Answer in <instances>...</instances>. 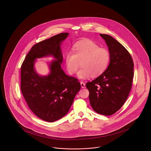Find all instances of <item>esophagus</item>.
Wrapping results in <instances>:
<instances>
[{
  "label": "esophagus",
  "instance_id": "1",
  "mask_svg": "<svg viewBox=\"0 0 151 151\" xmlns=\"http://www.w3.org/2000/svg\"><path fill=\"white\" fill-rule=\"evenodd\" d=\"M80 85H81V88H85V87H86V84H85V83H84V82H83V81H80Z\"/></svg>",
  "mask_w": 151,
  "mask_h": 151
}]
</instances>
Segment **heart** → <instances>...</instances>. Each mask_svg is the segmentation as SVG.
Masks as SVG:
<instances>
[{
	"label": "heart",
	"instance_id": "heart-1",
	"mask_svg": "<svg viewBox=\"0 0 151 151\" xmlns=\"http://www.w3.org/2000/svg\"><path fill=\"white\" fill-rule=\"evenodd\" d=\"M73 51H68L65 56V63L68 73H75L80 65L77 76L80 79H87L92 75L98 76L106 70L111 60L109 51L90 40L81 41L73 46Z\"/></svg>",
	"mask_w": 151,
	"mask_h": 151
}]
</instances>
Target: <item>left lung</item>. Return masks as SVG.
Here are the masks:
<instances>
[{
	"instance_id": "left-lung-1",
	"label": "left lung",
	"mask_w": 151,
	"mask_h": 151,
	"mask_svg": "<svg viewBox=\"0 0 151 151\" xmlns=\"http://www.w3.org/2000/svg\"><path fill=\"white\" fill-rule=\"evenodd\" d=\"M111 55L106 70L95 80L87 82L89 99L98 114L109 116L123 106L129 95L133 78L132 58L126 48L111 36L100 34Z\"/></svg>"
}]
</instances>
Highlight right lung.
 Masks as SVG:
<instances>
[{"instance_id":"right-lung-1","label":"right lung","mask_w":151,"mask_h":151,"mask_svg":"<svg viewBox=\"0 0 151 151\" xmlns=\"http://www.w3.org/2000/svg\"><path fill=\"white\" fill-rule=\"evenodd\" d=\"M68 33H60L34 45L21 67V91L34 114L48 122H55L69 111L74 98L80 91V83L62 69L63 42ZM52 56L48 76H39L35 69L36 58Z\"/></svg>"}]
</instances>
